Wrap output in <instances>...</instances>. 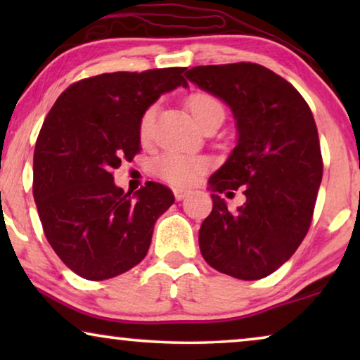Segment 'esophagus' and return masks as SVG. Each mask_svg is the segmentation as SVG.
Instances as JSON below:
<instances>
[{"mask_svg":"<svg viewBox=\"0 0 360 360\" xmlns=\"http://www.w3.org/2000/svg\"><path fill=\"white\" fill-rule=\"evenodd\" d=\"M174 195H175V200L176 201H181L185 198L186 195H188V190H184V188H175L174 190Z\"/></svg>","mask_w":360,"mask_h":360,"instance_id":"esophagus-1","label":"esophagus"}]
</instances>
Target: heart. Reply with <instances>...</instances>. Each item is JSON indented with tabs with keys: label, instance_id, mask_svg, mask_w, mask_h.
<instances>
[{
	"label": "heart",
	"instance_id": "b5f03b06",
	"mask_svg": "<svg viewBox=\"0 0 360 360\" xmlns=\"http://www.w3.org/2000/svg\"><path fill=\"white\" fill-rule=\"evenodd\" d=\"M188 108L198 124L205 117H208L211 112L223 111L221 103L216 100L214 96L208 95V93H195L188 98ZM154 117H155V108H149L141 117L139 124V134L142 139H149L152 134V127H154ZM208 167V162L203 157L198 155H188V154H176V152H170V154H164L159 157L155 162V172L162 179L170 181L174 185L186 186L195 184L198 176L203 174Z\"/></svg>",
	"mask_w": 360,
	"mask_h": 360
}]
</instances>
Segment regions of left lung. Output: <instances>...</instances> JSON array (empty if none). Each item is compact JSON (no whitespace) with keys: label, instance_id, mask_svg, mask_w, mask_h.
Masks as SVG:
<instances>
[{"label":"left lung","instance_id":"8db88e82","mask_svg":"<svg viewBox=\"0 0 360 360\" xmlns=\"http://www.w3.org/2000/svg\"><path fill=\"white\" fill-rule=\"evenodd\" d=\"M191 83L231 108L238 142L210 176L213 211L200 228L203 259L221 274L264 278L295 254L311 224L323 179L318 129L303 96L257 63L193 67ZM243 186L229 212L217 195Z\"/></svg>","mask_w":360,"mask_h":360}]
</instances>
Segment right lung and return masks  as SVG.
Returning <instances> with one entry per match:
<instances>
[{"label":"right lung","instance_id":"right-lung-1","mask_svg":"<svg viewBox=\"0 0 360 360\" xmlns=\"http://www.w3.org/2000/svg\"><path fill=\"white\" fill-rule=\"evenodd\" d=\"M184 67L115 72L73 83L57 98L34 149V200L49 244L86 280L121 275L146 257L154 224L174 205L147 181L134 195L112 170L141 150V117L160 95L188 86Z\"/></svg>","mask_w":360,"mask_h":360}]
</instances>
